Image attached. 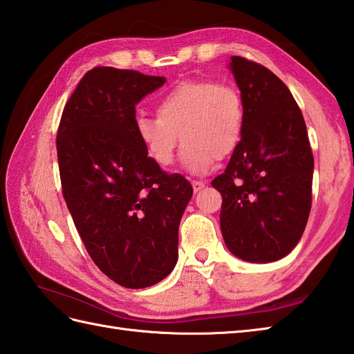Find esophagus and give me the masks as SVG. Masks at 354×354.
<instances>
[{
  "label": "esophagus",
  "mask_w": 354,
  "mask_h": 354,
  "mask_svg": "<svg viewBox=\"0 0 354 354\" xmlns=\"http://www.w3.org/2000/svg\"><path fill=\"white\" fill-rule=\"evenodd\" d=\"M192 185H193V190H194V193H198V192H201V190H204V189H205V183H202V181H193V183H192Z\"/></svg>",
  "instance_id": "1"
}]
</instances>
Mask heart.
Returning <instances> with one entry per match:
<instances>
[{"label": "heart", "mask_w": 354, "mask_h": 354, "mask_svg": "<svg viewBox=\"0 0 354 354\" xmlns=\"http://www.w3.org/2000/svg\"><path fill=\"white\" fill-rule=\"evenodd\" d=\"M246 111L239 89L194 79L179 82L156 102V117L138 115L135 133L147 156L165 169L173 164L179 135L185 141L184 167L204 175L232 153L245 132Z\"/></svg>", "instance_id": "1"}]
</instances>
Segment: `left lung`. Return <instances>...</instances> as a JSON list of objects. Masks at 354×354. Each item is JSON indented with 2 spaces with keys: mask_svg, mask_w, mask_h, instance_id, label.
Segmentation results:
<instances>
[{
  "mask_svg": "<svg viewBox=\"0 0 354 354\" xmlns=\"http://www.w3.org/2000/svg\"><path fill=\"white\" fill-rule=\"evenodd\" d=\"M246 122L227 169L212 185L222 194L221 230L245 261L286 257L301 239L312 207L313 155L289 88L260 64L232 56Z\"/></svg>",
  "mask_w": 354,
  "mask_h": 354,
  "instance_id": "1",
  "label": "left lung"
}]
</instances>
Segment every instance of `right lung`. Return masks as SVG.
Returning a JSON list of instances; mask_svg holds the SVG:
<instances>
[{"label":"right lung","instance_id":"right-lung-1","mask_svg":"<svg viewBox=\"0 0 354 354\" xmlns=\"http://www.w3.org/2000/svg\"><path fill=\"white\" fill-rule=\"evenodd\" d=\"M165 77L97 66L66 102L56 147L62 193L88 254L123 288L160 283L178 261V228L193 189L147 156L135 106Z\"/></svg>","mask_w":354,"mask_h":354}]
</instances>
